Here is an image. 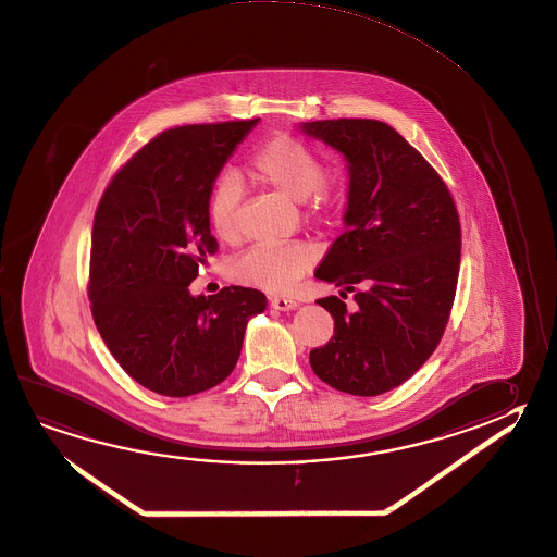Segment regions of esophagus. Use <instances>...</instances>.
<instances>
[{"instance_id": "obj_1", "label": "esophagus", "mask_w": 557, "mask_h": 557, "mask_svg": "<svg viewBox=\"0 0 557 557\" xmlns=\"http://www.w3.org/2000/svg\"><path fill=\"white\" fill-rule=\"evenodd\" d=\"M270 305L274 307L275 311H293L299 307V302L293 301V299H285V297H272Z\"/></svg>"}]
</instances>
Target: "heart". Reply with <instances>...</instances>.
Listing matches in <instances>:
<instances>
[{
    "mask_svg": "<svg viewBox=\"0 0 557 557\" xmlns=\"http://www.w3.org/2000/svg\"><path fill=\"white\" fill-rule=\"evenodd\" d=\"M248 172L260 184L283 196L302 201L307 216L326 223L338 215L346 201V180L342 174H322L319 154L299 138L275 135L256 148L248 160ZM243 199V187L235 174L216 177L207 199V216L216 238L233 243L238 236L236 215ZM314 265L311 248L302 243L258 245L236 256L228 264V275L236 283L262 292L287 293Z\"/></svg>",
    "mask_w": 557,
    "mask_h": 557,
    "instance_id": "b5f03b06",
    "label": "heart"
}]
</instances>
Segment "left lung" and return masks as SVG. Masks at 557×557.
<instances>
[{"label":"left lung","instance_id":"1","mask_svg":"<svg viewBox=\"0 0 557 557\" xmlns=\"http://www.w3.org/2000/svg\"><path fill=\"white\" fill-rule=\"evenodd\" d=\"M301 131L348 162L346 231L314 277L356 301L354 311L336 295L317 301L331 312L334 334L309 361L334 389L375 397L409 380L448 324L461 258L458 209L438 172L387 123L326 119Z\"/></svg>","mask_w":557,"mask_h":557}]
</instances>
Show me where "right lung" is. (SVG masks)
Returning a JSON list of instances; mask_svg holds the SVG:
<instances>
[{
    "instance_id": "right-lung-1",
    "label": "right lung",
    "mask_w": 557,
    "mask_h": 557,
    "mask_svg": "<svg viewBox=\"0 0 557 557\" xmlns=\"http://www.w3.org/2000/svg\"><path fill=\"white\" fill-rule=\"evenodd\" d=\"M260 119L168 128L119 170L99 201L88 295L119 366L164 397L211 389L235 370L246 324L265 295L231 285L189 293L215 255L207 199L236 145Z\"/></svg>"
}]
</instances>
